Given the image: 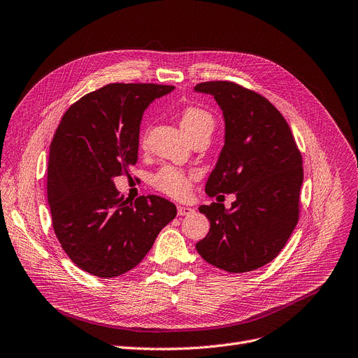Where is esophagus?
Returning a JSON list of instances; mask_svg holds the SVG:
<instances>
[{"label": "esophagus", "instance_id": "1", "mask_svg": "<svg viewBox=\"0 0 358 358\" xmlns=\"http://www.w3.org/2000/svg\"><path fill=\"white\" fill-rule=\"evenodd\" d=\"M194 213V208L186 206H178V215H189Z\"/></svg>", "mask_w": 358, "mask_h": 358}]
</instances>
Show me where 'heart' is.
Here are the masks:
<instances>
[{"mask_svg": "<svg viewBox=\"0 0 358 358\" xmlns=\"http://www.w3.org/2000/svg\"><path fill=\"white\" fill-rule=\"evenodd\" d=\"M180 127L192 138L194 135L202 132L213 134L215 122L207 110L196 106H186L180 112ZM195 176L191 172L173 166H164L152 175L151 185L155 186V189L169 196L182 199L189 194Z\"/></svg>", "mask_w": 358, "mask_h": 358, "instance_id": "1", "label": "heart"}]
</instances>
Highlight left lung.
I'll return each instance as SVG.
<instances>
[{"label":"left lung","instance_id":"obj_1","mask_svg":"<svg viewBox=\"0 0 358 358\" xmlns=\"http://www.w3.org/2000/svg\"><path fill=\"white\" fill-rule=\"evenodd\" d=\"M226 121L224 147L206 192L236 194L230 211L223 203L201 206L210 231L196 250L227 272H249L274 259L299 221L303 183L301 152L280 110L259 93L231 81H206Z\"/></svg>","mask_w":358,"mask_h":358}]
</instances>
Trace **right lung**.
Masks as SVG:
<instances>
[{
	"label": "right lung",
	"mask_w": 358,
	"mask_h": 358,
	"mask_svg": "<svg viewBox=\"0 0 358 358\" xmlns=\"http://www.w3.org/2000/svg\"><path fill=\"white\" fill-rule=\"evenodd\" d=\"M173 89L106 84L68 108L55 131L46 183L52 227L64 252L92 275L113 278L137 266L176 217L170 201L147 195L128 203L113 183L138 160L144 110Z\"/></svg>",
	"instance_id": "obj_1"
}]
</instances>
